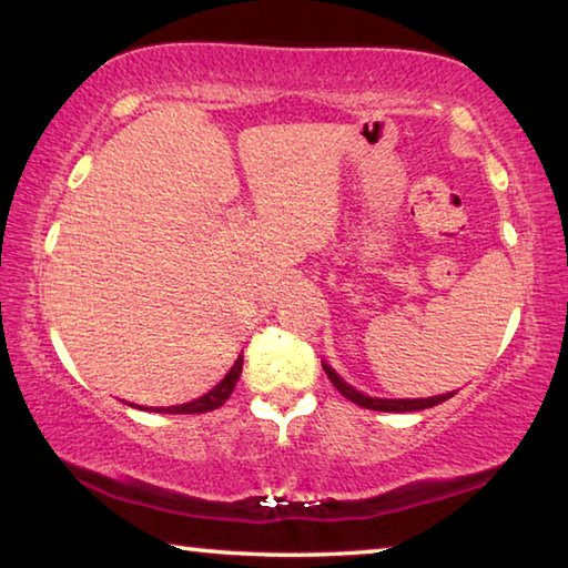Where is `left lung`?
<instances>
[{
  "instance_id": "obj_1",
  "label": "left lung",
  "mask_w": 568,
  "mask_h": 568,
  "mask_svg": "<svg viewBox=\"0 0 568 568\" xmlns=\"http://www.w3.org/2000/svg\"><path fill=\"white\" fill-rule=\"evenodd\" d=\"M323 371L328 373V378L335 388H338L345 398L353 400L355 406H363V408H371V410H386V413H410V410H423V408H430V406H438V403L448 400L454 393H444V396H434V398H413V400H388V398H371V396H363L355 388H351L348 383H345L338 373H335L331 365L323 363Z\"/></svg>"
}]
</instances>
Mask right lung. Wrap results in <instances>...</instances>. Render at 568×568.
I'll return each mask as SVG.
<instances>
[{
    "mask_svg": "<svg viewBox=\"0 0 568 568\" xmlns=\"http://www.w3.org/2000/svg\"><path fill=\"white\" fill-rule=\"evenodd\" d=\"M240 371H243V355H237V361L233 368L227 371V376L217 383V386L205 393L203 398L197 400H190V403H182V406H170V408H158V413H207V410H215L223 406V403L230 398V393H233L235 383L240 378Z\"/></svg>",
    "mask_w": 568,
    "mask_h": 568,
    "instance_id": "obj_1",
    "label": "right lung"
}]
</instances>
